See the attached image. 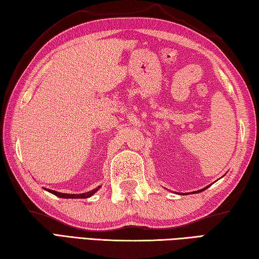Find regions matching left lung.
Returning <instances> with one entry per match:
<instances>
[{
	"label": "left lung",
	"instance_id": "1",
	"mask_svg": "<svg viewBox=\"0 0 259 259\" xmlns=\"http://www.w3.org/2000/svg\"><path fill=\"white\" fill-rule=\"evenodd\" d=\"M210 186V185H209ZM209 186H206V187H204V189H202V190H200V191H196V192H191V193H200V192H202V191H204V190H206L207 187Z\"/></svg>",
	"mask_w": 259,
	"mask_h": 259
}]
</instances>
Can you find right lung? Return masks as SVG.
<instances>
[{
	"label": "right lung",
	"instance_id": "add662e5",
	"mask_svg": "<svg viewBox=\"0 0 259 259\" xmlns=\"http://www.w3.org/2000/svg\"><path fill=\"white\" fill-rule=\"evenodd\" d=\"M99 189H100V186L96 187V189H94L92 191L86 192V193H82V194H67V193H60V192H56V191H52V190H47V191L58 197H64V199H88V197L92 196L96 191H99Z\"/></svg>",
	"mask_w": 259,
	"mask_h": 259
}]
</instances>
